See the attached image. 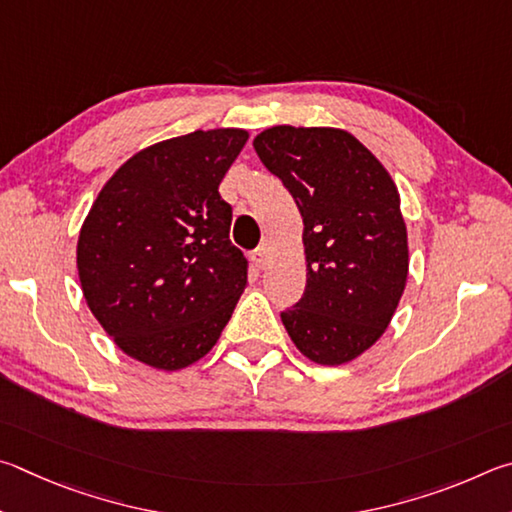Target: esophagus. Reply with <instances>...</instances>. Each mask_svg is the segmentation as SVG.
Masks as SVG:
<instances>
[{"instance_id":"obj_1","label":"esophagus","mask_w":512,"mask_h":512,"mask_svg":"<svg viewBox=\"0 0 512 512\" xmlns=\"http://www.w3.org/2000/svg\"><path fill=\"white\" fill-rule=\"evenodd\" d=\"M270 251H272L270 245H267V242H263L261 247L251 251V263H254L258 270H263V267L267 265V261H270Z\"/></svg>"}]
</instances>
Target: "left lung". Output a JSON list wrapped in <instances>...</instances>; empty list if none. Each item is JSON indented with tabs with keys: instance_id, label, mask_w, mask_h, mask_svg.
Returning a JSON list of instances; mask_svg holds the SVG:
<instances>
[{
	"instance_id": "1",
	"label": "left lung",
	"mask_w": 512,
	"mask_h": 512,
	"mask_svg": "<svg viewBox=\"0 0 512 512\" xmlns=\"http://www.w3.org/2000/svg\"><path fill=\"white\" fill-rule=\"evenodd\" d=\"M254 148L303 218L306 292L281 312L283 326L308 360L351 362L382 337L407 285L398 188L373 152L339 128L274 125Z\"/></svg>"
}]
</instances>
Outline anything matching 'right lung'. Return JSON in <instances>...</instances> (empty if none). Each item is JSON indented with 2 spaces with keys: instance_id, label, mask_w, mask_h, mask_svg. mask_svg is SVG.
<instances>
[{
  "instance_id": "obj_1",
  "label": "right lung",
  "mask_w": 512,
  "mask_h": 512,
  "mask_svg": "<svg viewBox=\"0 0 512 512\" xmlns=\"http://www.w3.org/2000/svg\"><path fill=\"white\" fill-rule=\"evenodd\" d=\"M249 134L195 130L132 155L80 227L76 265L92 315L125 355L179 371L220 339L247 285L218 186Z\"/></svg>"
}]
</instances>
